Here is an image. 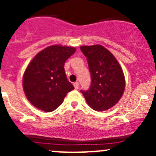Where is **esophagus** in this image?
<instances>
[{"mask_svg":"<svg viewBox=\"0 0 156 156\" xmlns=\"http://www.w3.org/2000/svg\"><path fill=\"white\" fill-rule=\"evenodd\" d=\"M73 86H74V87H75L76 90H77V89L79 88V83H78V82H75L73 83Z\"/></svg>","mask_w":156,"mask_h":156,"instance_id":"esophagus-1","label":"esophagus"}]
</instances>
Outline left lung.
Instances as JSON below:
<instances>
[{
    "mask_svg": "<svg viewBox=\"0 0 156 156\" xmlns=\"http://www.w3.org/2000/svg\"><path fill=\"white\" fill-rule=\"evenodd\" d=\"M87 58L91 83L87 90H80L89 105L105 111L115 105L125 89V77L114 55L101 45L81 46Z\"/></svg>",
    "mask_w": 156,
    "mask_h": 156,
    "instance_id": "obj_1",
    "label": "left lung"
}]
</instances>
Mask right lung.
Returning <instances> with one entry per match:
<instances>
[{
	"mask_svg": "<svg viewBox=\"0 0 156 156\" xmlns=\"http://www.w3.org/2000/svg\"><path fill=\"white\" fill-rule=\"evenodd\" d=\"M75 51L73 47L52 45L40 51L28 65L23 87L27 99L36 108L47 112L54 111L73 90L64 65Z\"/></svg>",
	"mask_w": 156,
	"mask_h": 156,
	"instance_id": "obj_1",
	"label": "right lung"
}]
</instances>
